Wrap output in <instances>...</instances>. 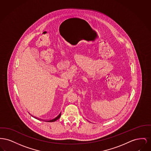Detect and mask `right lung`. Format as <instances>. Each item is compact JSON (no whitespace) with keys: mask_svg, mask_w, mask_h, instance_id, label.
<instances>
[{"mask_svg":"<svg viewBox=\"0 0 151 151\" xmlns=\"http://www.w3.org/2000/svg\"><path fill=\"white\" fill-rule=\"evenodd\" d=\"M61 113L57 116L55 118H54V119H51V120H47V121H46V122H55L57 120H58V119H59L60 118V116H61Z\"/></svg>","mask_w":151,"mask_h":151,"instance_id":"right-lung-1","label":"right lung"}]
</instances>
